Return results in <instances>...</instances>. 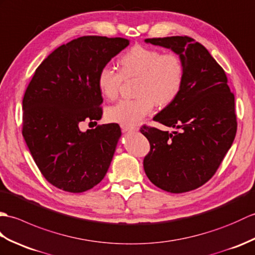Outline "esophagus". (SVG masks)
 <instances>
[{
  "mask_svg": "<svg viewBox=\"0 0 255 255\" xmlns=\"http://www.w3.org/2000/svg\"><path fill=\"white\" fill-rule=\"evenodd\" d=\"M121 128L123 132H137L138 131V128L136 127H132V126H121Z\"/></svg>",
  "mask_w": 255,
  "mask_h": 255,
  "instance_id": "esophagus-1",
  "label": "esophagus"
}]
</instances>
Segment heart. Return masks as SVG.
<instances>
[{"label":"heart","mask_w":255,"mask_h":255,"mask_svg":"<svg viewBox=\"0 0 255 255\" xmlns=\"http://www.w3.org/2000/svg\"><path fill=\"white\" fill-rule=\"evenodd\" d=\"M120 72L104 66L98 73L97 86L105 98L118 97L123 80L136 77V97L119 101L107 109L110 122L135 126L154 110L155 104L168 106L177 98L184 77V66L178 55L162 54L161 51L134 46L119 60Z\"/></svg>","instance_id":"obj_1"}]
</instances>
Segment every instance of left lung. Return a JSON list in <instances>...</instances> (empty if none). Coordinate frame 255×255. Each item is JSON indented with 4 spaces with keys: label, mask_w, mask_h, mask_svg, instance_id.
Listing matches in <instances>:
<instances>
[{
    "label": "left lung",
    "mask_w": 255,
    "mask_h": 255,
    "mask_svg": "<svg viewBox=\"0 0 255 255\" xmlns=\"http://www.w3.org/2000/svg\"><path fill=\"white\" fill-rule=\"evenodd\" d=\"M171 49L184 66L179 95L154 120L177 131L142 127L150 151L144 158L147 177L158 188L183 193L200 188L217 171L237 132L235 96L227 76L207 49L190 37L145 39Z\"/></svg>",
    "instance_id": "8db88e82"
}]
</instances>
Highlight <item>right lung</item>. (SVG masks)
Listing matches in <instances>:
<instances>
[{"mask_svg":"<svg viewBox=\"0 0 255 255\" xmlns=\"http://www.w3.org/2000/svg\"><path fill=\"white\" fill-rule=\"evenodd\" d=\"M128 43L120 37L74 39L50 53L28 85L22 99V136L43 177L60 190L82 193L108 171L121 136L119 124L86 132L80 127L101 119L98 73Z\"/></svg>","mask_w":255,"mask_h":255,"instance_id":"obj_1","label":"right lung"}]
</instances>
